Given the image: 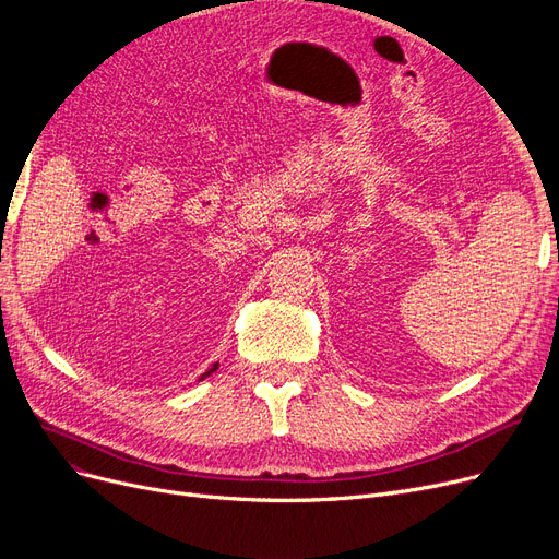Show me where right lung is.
<instances>
[{"instance_id": "obj_1", "label": "right lung", "mask_w": 559, "mask_h": 559, "mask_svg": "<svg viewBox=\"0 0 559 559\" xmlns=\"http://www.w3.org/2000/svg\"><path fill=\"white\" fill-rule=\"evenodd\" d=\"M217 367H219V362H215V365H213V367H211V369H209V371H203V373H201V376H199V380H203V378H205V376H211V373H213V371H215V369H217Z\"/></svg>"}]
</instances>
